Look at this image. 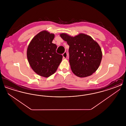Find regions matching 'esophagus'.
I'll return each instance as SVG.
<instances>
[{"label": "esophagus", "mask_w": 126, "mask_h": 126, "mask_svg": "<svg viewBox=\"0 0 126 126\" xmlns=\"http://www.w3.org/2000/svg\"><path fill=\"white\" fill-rule=\"evenodd\" d=\"M62 56H63V58L66 59L67 57V53L66 52H65L63 54H62Z\"/></svg>", "instance_id": "obj_1"}]
</instances>
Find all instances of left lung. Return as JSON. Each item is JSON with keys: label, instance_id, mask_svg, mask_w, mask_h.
Wrapping results in <instances>:
<instances>
[{"label": "left lung", "instance_id": "left-lung-1", "mask_svg": "<svg viewBox=\"0 0 126 126\" xmlns=\"http://www.w3.org/2000/svg\"><path fill=\"white\" fill-rule=\"evenodd\" d=\"M61 38L69 46V63L72 72L79 78L91 76L100 65L102 53L99 44L91 36L80 33L70 36L60 34Z\"/></svg>", "mask_w": 126, "mask_h": 126}]
</instances>
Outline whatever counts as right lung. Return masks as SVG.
Listing matches in <instances>:
<instances>
[{
    "label": "right lung",
    "instance_id": "1",
    "mask_svg": "<svg viewBox=\"0 0 126 126\" xmlns=\"http://www.w3.org/2000/svg\"><path fill=\"white\" fill-rule=\"evenodd\" d=\"M55 35L46 30L32 39L27 49V58L32 69L38 75L48 78L54 74L62 60L56 52L57 45L52 42Z\"/></svg>",
    "mask_w": 126,
    "mask_h": 126
}]
</instances>
